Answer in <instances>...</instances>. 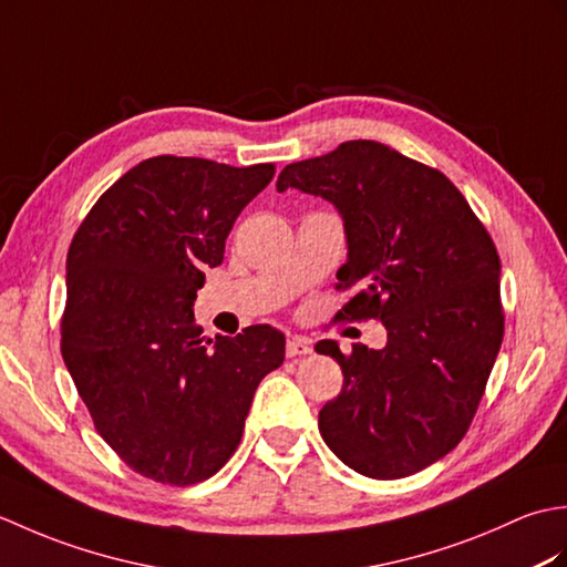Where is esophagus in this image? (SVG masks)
<instances>
[{"label":"esophagus","mask_w":567,"mask_h":567,"mask_svg":"<svg viewBox=\"0 0 567 567\" xmlns=\"http://www.w3.org/2000/svg\"><path fill=\"white\" fill-rule=\"evenodd\" d=\"M287 358H297V355H309L311 353V341L305 339V336H292L285 346Z\"/></svg>","instance_id":"obj_1"}]
</instances>
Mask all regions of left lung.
I'll return each mask as SVG.
<instances>
[{
	"label": "left lung",
	"instance_id": "obj_1",
	"mask_svg": "<svg viewBox=\"0 0 567 567\" xmlns=\"http://www.w3.org/2000/svg\"><path fill=\"white\" fill-rule=\"evenodd\" d=\"M297 187L341 212L348 260L336 290H355L336 321H382V351L336 358L343 388L319 412L329 449L355 473L396 480L453 451L483 400L504 339L499 252L485 224L436 167L378 141H346L287 165Z\"/></svg>",
	"mask_w": 567,
	"mask_h": 567
}]
</instances>
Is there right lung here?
<instances>
[{
  "instance_id": "add662e5",
  "label": "right lung",
  "mask_w": 567,
  "mask_h": 567,
  "mask_svg": "<svg viewBox=\"0 0 567 567\" xmlns=\"http://www.w3.org/2000/svg\"><path fill=\"white\" fill-rule=\"evenodd\" d=\"M272 163L155 155L94 202L68 250L60 351L100 436L155 483L187 487L226 465L285 336L258 323L202 336L192 302Z\"/></svg>"
}]
</instances>
